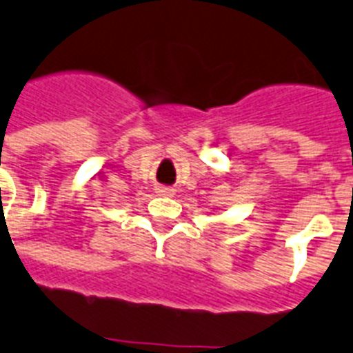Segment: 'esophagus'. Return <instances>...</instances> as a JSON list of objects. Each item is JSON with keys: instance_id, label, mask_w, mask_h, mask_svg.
Wrapping results in <instances>:
<instances>
[{"instance_id": "1", "label": "esophagus", "mask_w": 353, "mask_h": 353, "mask_svg": "<svg viewBox=\"0 0 353 353\" xmlns=\"http://www.w3.org/2000/svg\"><path fill=\"white\" fill-rule=\"evenodd\" d=\"M157 193H160V194H173L174 189L173 188H168V185H160V188H157Z\"/></svg>"}]
</instances>
